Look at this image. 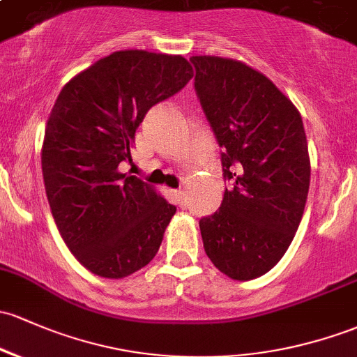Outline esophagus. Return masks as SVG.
<instances>
[{"label": "esophagus", "mask_w": 357, "mask_h": 357, "mask_svg": "<svg viewBox=\"0 0 357 357\" xmlns=\"http://www.w3.org/2000/svg\"><path fill=\"white\" fill-rule=\"evenodd\" d=\"M172 195H174V199H175V204L180 206V208H183V206H185V192H183L182 189L172 190Z\"/></svg>", "instance_id": "1"}]
</instances>
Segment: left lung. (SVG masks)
Segmentation results:
<instances>
[{"mask_svg": "<svg viewBox=\"0 0 357 357\" xmlns=\"http://www.w3.org/2000/svg\"><path fill=\"white\" fill-rule=\"evenodd\" d=\"M194 86L231 182L220 209L199 221L204 250L228 278L269 272L294 238L310 189L300 112L262 73L235 59L192 56Z\"/></svg>", "mask_w": 357, "mask_h": 357, "instance_id": "1", "label": "left lung"}]
</instances>
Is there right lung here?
<instances>
[{"label": "right lung", "instance_id": "1", "mask_svg": "<svg viewBox=\"0 0 357 357\" xmlns=\"http://www.w3.org/2000/svg\"><path fill=\"white\" fill-rule=\"evenodd\" d=\"M194 76L182 56L119 51L61 90L45 126L42 175L71 254L93 274L121 279L148 266L177 208L134 175V134L153 105Z\"/></svg>", "mask_w": 357, "mask_h": 357}]
</instances>
